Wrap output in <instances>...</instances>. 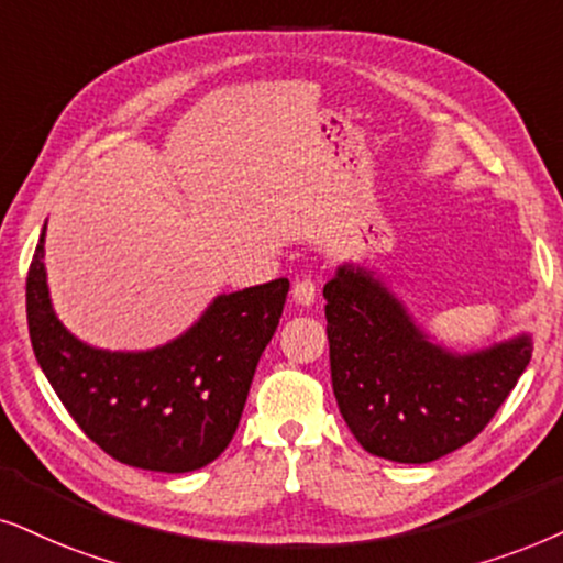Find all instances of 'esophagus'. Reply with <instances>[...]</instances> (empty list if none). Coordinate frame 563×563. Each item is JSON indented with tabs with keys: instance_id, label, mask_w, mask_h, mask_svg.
<instances>
[{
	"instance_id": "1",
	"label": "esophagus",
	"mask_w": 563,
	"mask_h": 563,
	"mask_svg": "<svg viewBox=\"0 0 563 563\" xmlns=\"http://www.w3.org/2000/svg\"><path fill=\"white\" fill-rule=\"evenodd\" d=\"M294 301L298 306H311V303H314L317 301L314 280H309V277H306V280H298L296 286H294Z\"/></svg>"
}]
</instances>
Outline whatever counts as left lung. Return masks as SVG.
Instances as JSON below:
<instances>
[{
    "label": "left lung",
    "mask_w": 563,
    "mask_h": 563,
    "mask_svg": "<svg viewBox=\"0 0 563 563\" xmlns=\"http://www.w3.org/2000/svg\"><path fill=\"white\" fill-rule=\"evenodd\" d=\"M338 408L376 457L423 465L478 437L532 355L530 332L478 351L444 347L376 269L343 262L324 286Z\"/></svg>",
    "instance_id": "1"
}]
</instances>
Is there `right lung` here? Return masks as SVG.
<instances>
[{
	"mask_svg": "<svg viewBox=\"0 0 563 563\" xmlns=\"http://www.w3.org/2000/svg\"><path fill=\"white\" fill-rule=\"evenodd\" d=\"M46 225L27 273L35 361L77 426L106 454L155 473H191L231 444L260 355L277 330L286 277L220 294L179 338L147 351H109L56 317L44 265Z\"/></svg>",
	"mask_w": 563,
	"mask_h": 563,
	"instance_id": "right-lung-1",
	"label": "right lung"
}]
</instances>
